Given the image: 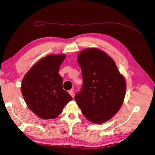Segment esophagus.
I'll return each mask as SVG.
<instances>
[{"instance_id":"34e87169","label":"esophagus","mask_w":155,"mask_h":155,"mask_svg":"<svg viewBox=\"0 0 155 155\" xmlns=\"http://www.w3.org/2000/svg\"><path fill=\"white\" fill-rule=\"evenodd\" d=\"M68 93H69V94H70L71 96H72V97H74V90L73 89H71V90H70L68 91Z\"/></svg>"}]
</instances>
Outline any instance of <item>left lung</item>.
<instances>
[{
    "label": "left lung",
    "mask_w": 155,
    "mask_h": 155,
    "mask_svg": "<svg viewBox=\"0 0 155 155\" xmlns=\"http://www.w3.org/2000/svg\"><path fill=\"white\" fill-rule=\"evenodd\" d=\"M78 62L83 85L74 99L88 120L96 124L108 120L120 109L126 93V82L114 61L99 49L81 51Z\"/></svg>",
    "instance_id": "1"
}]
</instances>
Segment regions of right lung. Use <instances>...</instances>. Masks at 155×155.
Here are the masks:
<instances>
[{
  "mask_svg": "<svg viewBox=\"0 0 155 155\" xmlns=\"http://www.w3.org/2000/svg\"><path fill=\"white\" fill-rule=\"evenodd\" d=\"M64 54H51L38 61L23 78L21 92L28 108L43 119L60 114L72 98L62 88L58 74Z\"/></svg>",
  "mask_w": 155,
  "mask_h": 155,
  "instance_id": "right-lung-1",
  "label": "right lung"
}]
</instances>
